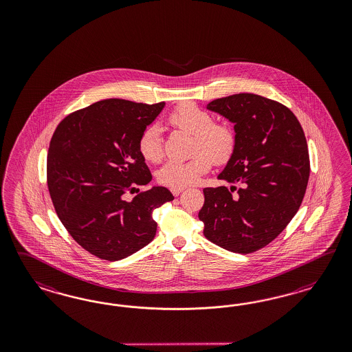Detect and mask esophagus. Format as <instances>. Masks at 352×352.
<instances>
[{"label": "esophagus", "instance_id": "obj_1", "mask_svg": "<svg viewBox=\"0 0 352 352\" xmlns=\"http://www.w3.org/2000/svg\"><path fill=\"white\" fill-rule=\"evenodd\" d=\"M170 191L174 196H178V195H181L182 192L184 191V188L183 187L182 188H171Z\"/></svg>", "mask_w": 352, "mask_h": 352}]
</instances>
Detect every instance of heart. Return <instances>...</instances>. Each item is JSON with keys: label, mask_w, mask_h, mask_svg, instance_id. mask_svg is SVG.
Wrapping results in <instances>:
<instances>
[{"label": "heart", "mask_w": 352, "mask_h": 352, "mask_svg": "<svg viewBox=\"0 0 352 352\" xmlns=\"http://www.w3.org/2000/svg\"><path fill=\"white\" fill-rule=\"evenodd\" d=\"M168 124L193 135L192 152L195 153L190 160L169 161L159 170V181L171 188L196 183L210 169L212 159L221 164L234 152V130L223 124H214L212 115L193 103L177 107L168 116ZM138 149L148 162H159L162 159V139L157 125H149L140 133Z\"/></svg>", "instance_id": "obj_1"}]
</instances>
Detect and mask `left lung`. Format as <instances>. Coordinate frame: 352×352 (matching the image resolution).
<instances>
[{
	"instance_id": "obj_1",
	"label": "left lung",
	"mask_w": 352,
	"mask_h": 352,
	"mask_svg": "<svg viewBox=\"0 0 352 352\" xmlns=\"http://www.w3.org/2000/svg\"><path fill=\"white\" fill-rule=\"evenodd\" d=\"M206 109L234 124L236 144L218 174L232 191L204 188V234L226 250L253 253L276 239L298 212L309 177L306 137L289 108L265 96L234 94L212 100Z\"/></svg>"
}]
</instances>
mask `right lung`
Returning <instances> with one entry per match:
<instances>
[{
  "mask_svg": "<svg viewBox=\"0 0 352 352\" xmlns=\"http://www.w3.org/2000/svg\"><path fill=\"white\" fill-rule=\"evenodd\" d=\"M164 107L99 100L67 116L54 133L47 187L55 212L76 243L98 258L120 261L148 245L157 230L153 210L174 200L161 186L124 199L152 179L138 139Z\"/></svg>",
  "mask_w": 352,
  "mask_h": 352,
  "instance_id": "1",
  "label": "right lung"
}]
</instances>
